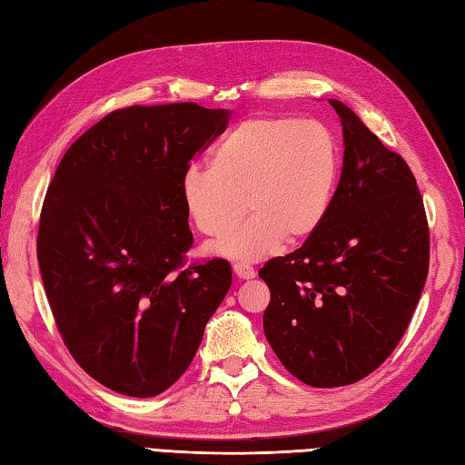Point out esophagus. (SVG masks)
I'll return each mask as SVG.
<instances>
[{
  "mask_svg": "<svg viewBox=\"0 0 465 465\" xmlns=\"http://www.w3.org/2000/svg\"><path fill=\"white\" fill-rule=\"evenodd\" d=\"M233 272L238 274L240 279H254V274H256V271L252 269V266L246 264V262H235L233 264Z\"/></svg>",
  "mask_w": 465,
  "mask_h": 465,
  "instance_id": "esophagus-1",
  "label": "esophagus"
}]
</instances>
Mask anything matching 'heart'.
Here are the masks:
<instances>
[{
    "label": "heart",
    "mask_w": 465,
    "mask_h": 465,
    "mask_svg": "<svg viewBox=\"0 0 465 465\" xmlns=\"http://www.w3.org/2000/svg\"><path fill=\"white\" fill-rule=\"evenodd\" d=\"M342 170V147L326 124L293 116H252L213 149V168L193 163L180 178L188 217L207 235H222L245 213L238 231L211 243L235 261H258L282 240L302 243L316 233Z\"/></svg>",
    "instance_id": "heart-1"
}]
</instances>
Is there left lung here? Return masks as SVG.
I'll use <instances>...</instances> for the list:
<instances>
[{"label":"left lung","instance_id":"left-lung-1","mask_svg":"<svg viewBox=\"0 0 465 465\" xmlns=\"http://www.w3.org/2000/svg\"><path fill=\"white\" fill-rule=\"evenodd\" d=\"M342 174L332 207L302 248L271 258L264 334L287 371L312 388L363 380L402 341L429 272V223L404 157L338 100Z\"/></svg>","mask_w":465,"mask_h":465}]
</instances>
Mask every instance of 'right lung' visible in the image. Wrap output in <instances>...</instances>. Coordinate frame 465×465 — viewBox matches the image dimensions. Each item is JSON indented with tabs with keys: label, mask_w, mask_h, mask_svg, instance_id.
I'll use <instances>...</instances> for the list:
<instances>
[{
	"label": "right lung",
	"mask_w": 465,
	"mask_h": 465,
	"mask_svg": "<svg viewBox=\"0 0 465 465\" xmlns=\"http://www.w3.org/2000/svg\"><path fill=\"white\" fill-rule=\"evenodd\" d=\"M194 102L106 114L67 149L46 191L36 256L75 363L113 391L152 398L178 381L232 287L193 246L180 178L227 127Z\"/></svg>",
	"instance_id": "1"
}]
</instances>
